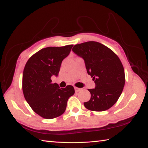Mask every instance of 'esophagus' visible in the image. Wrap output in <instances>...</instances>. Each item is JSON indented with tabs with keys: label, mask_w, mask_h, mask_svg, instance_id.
<instances>
[{
	"label": "esophagus",
	"mask_w": 148,
	"mask_h": 148,
	"mask_svg": "<svg viewBox=\"0 0 148 148\" xmlns=\"http://www.w3.org/2000/svg\"><path fill=\"white\" fill-rule=\"evenodd\" d=\"M74 89H75V92H79V91L81 90V88H77V87H74Z\"/></svg>",
	"instance_id": "obj_1"
}]
</instances>
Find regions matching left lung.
<instances>
[{"label":"left lung","instance_id":"obj_1","mask_svg":"<svg viewBox=\"0 0 148 148\" xmlns=\"http://www.w3.org/2000/svg\"><path fill=\"white\" fill-rule=\"evenodd\" d=\"M72 51L84 59L88 74L95 83V88L88 89L91 98L84 103V107L92 111L111 108L125 86V71L120 59L108 47L95 41L74 45Z\"/></svg>","mask_w":148,"mask_h":148}]
</instances>
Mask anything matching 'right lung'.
<instances>
[{
	"label": "right lung",
	"mask_w": 148,
	"mask_h": 148,
	"mask_svg": "<svg viewBox=\"0 0 148 148\" xmlns=\"http://www.w3.org/2000/svg\"><path fill=\"white\" fill-rule=\"evenodd\" d=\"M73 45L47 47L34 54L25 66L22 90L25 99L37 114L45 119L61 116L67 107L69 97L73 95L74 87L64 88L52 83L51 77L57 76L63 60L70 53Z\"/></svg>",
	"instance_id": "add662e5"
}]
</instances>
